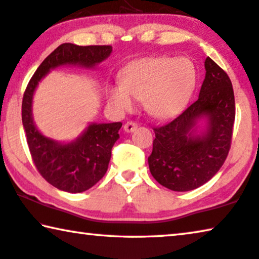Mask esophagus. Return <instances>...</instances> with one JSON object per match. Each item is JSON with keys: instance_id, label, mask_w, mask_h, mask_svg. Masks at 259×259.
Here are the masks:
<instances>
[{"instance_id": "1", "label": "esophagus", "mask_w": 259, "mask_h": 259, "mask_svg": "<svg viewBox=\"0 0 259 259\" xmlns=\"http://www.w3.org/2000/svg\"><path fill=\"white\" fill-rule=\"evenodd\" d=\"M137 127H138V125L135 124L134 121H127L124 125V131L126 133H132V132H134V130L137 128Z\"/></svg>"}]
</instances>
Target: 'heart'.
<instances>
[{"label":"heart","mask_w":259,"mask_h":259,"mask_svg":"<svg viewBox=\"0 0 259 259\" xmlns=\"http://www.w3.org/2000/svg\"><path fill=\"white\" fill-rule=\"evenodd\" d=\"M197 81L196 65L189 58L146 59L124 71L122 84L111 87L109 102L119 111H130L133 96L150 116L165 118L188 103Z\"/></svg>","instance_id":"1"}]
</instances>
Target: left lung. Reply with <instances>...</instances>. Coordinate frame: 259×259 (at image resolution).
<instances>
[{
  "mask_svg": "<svg viewBox=\"0 0 259 259\" xmlns=\"http://www.w3.org/2000/svg\"><path fill=\"white\" fill-rule=\"evenodd\" d=\"M197 101L178 116L154 127L150 174L164 188L185 192L207 183L224 164L232 142L235 98L232 82L212 59ZM204 122L201 130L198 122Z\"/></svg>",
  "mask_w": 259,
  "mask_h": 259,
  "instance_id": "obj_1",
  "label": "left lung"
}]
</instances>
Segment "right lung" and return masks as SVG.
<instances>
[{
  "mask_svg": "<svg viewBox=\"0 0 259 259\" xmlns=\"http://www.w3.org/2000/svg\"><path fill=\"white\" fill-rule=\"evenodd\" d=\"M112 46H78L66 42L41 62L24 93L22 121L34 165L45 180L61 191L79 193L89 190L104 176L111 149L119 139L121 122H90L76 139L59 142L37 128L32 116L33 95L39 82L58 67L78 66L95 68L106 60Z\"/></svg>",
  "mask_w": 259,
  "mask_h": 259,
  "instance_id": "add662e5",
  "label": "right lung"
}]
</instances>
